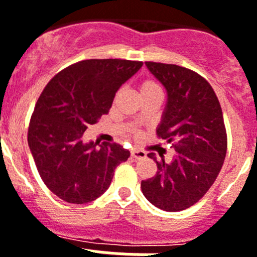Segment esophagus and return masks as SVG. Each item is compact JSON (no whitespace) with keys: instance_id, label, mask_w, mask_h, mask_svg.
I'll return each mask as SVG.
<instances>
[{"instance_id":"1","label":"esophagus","mask_w":257,"mask_h":257,"mask_svg":"<svg viewBox=\"0 0 257 257\" xmlns=\"http://www.w3.org/2000/svg\"><path fill=\"white\" fill-rule=\"evenodd\" d=\"M131 157H133L134 160H143V158L147 157V154H145V152L140 151V149H133L131 151Z\"/></svg>"}]
</instances>
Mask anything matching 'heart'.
Here are the masks:
<instances>
[{
	"mask_svg": "<svg viewBox=\"0 0 257 257\" xmlns=\"http://www.w3.org/2000/svg\"><path fill=\"white\" fill-rule=\"evenodd\" d=\"M156 90H161L160 86L157 85L152 79H145L144 82L140 85V94H145L149 91H156Z\"/></svg>",
	"mask_w": 257,
	"mask_h": 257,
	"instance_id": "heart-1",
	"label": "heart"
}]
</instances>
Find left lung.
<instances>
[{
	"mask_svg": "<svg viewBox=\"0 0 257 257\" xmlns=\"http://www.w3.org/2000/svg\"><path fill=\"white\" fill-rule=\"evenodd\" d=\"M151 73L163 85L167 104L157 135L172 143L170 163L157 161L153 178L142 181L145 198L161 210L189 208L215 183L226 156V131L219 99L198 73L175 64L147 61Z\"/></svg>",
	"mask_w": 257,
	"mask_h": 257,
	"instance_id": "8db88e82",
	"label": "left lung"
}]
</instances>
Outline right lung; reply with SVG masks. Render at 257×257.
Segmentation results:
<instances>
[{"label":"right lung","mask_w":257,"mask_h":257,"mask_svg":"<svg viewBox=\"0 0 257 257\" xmlns=\"http://www.w3.org/2000/svg\"><path fill=\"white\" fill-rule=\"evenodd\" d=\"M142 67V61L122 59L78 61L52 77L40 95L28 145L41 179L60 199L76 205L96 199L110 185L115 167L130 157L119 144L96 147L82 138Z\"/></svg>","instance_id":"obj_1"}]
</instances>
